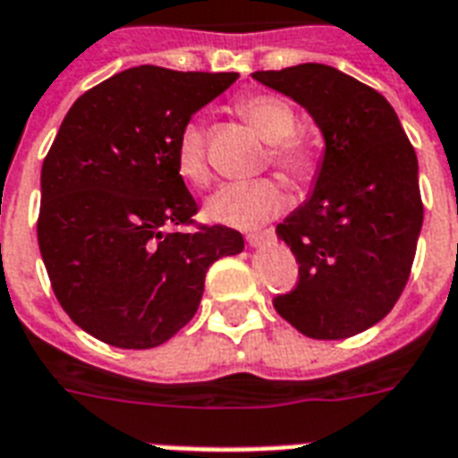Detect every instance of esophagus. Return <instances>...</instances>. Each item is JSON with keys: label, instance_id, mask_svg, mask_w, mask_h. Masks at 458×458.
Returning a JSON list of instances; mask_svg holds the SVG:
<instances>
[{"label": "esophagus", "instance_id": "obj_1", "mask_svg": "<svg viewBox=\"0 0 458 458\" xmlns=\"http://www.w3.org/2000/svg\"><path fill=\"white\" fill-rule=\"evenodd\" d=\"M268 237H271V230H264V233H250V235H247V244H250V247H261Z\"/></svg>", "mask_w": 458, "mask_h": 458}]
</instances>
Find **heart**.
<instances>
[{
  "label": "heart",
  "instance_id": "obj_1",
  "mask_svg": "<svg viewBox=\"0 0 458 458\" xmlns=\"http://www.w3.org/2000/svg\"><path fill=\"white\" fill-rule=\"evenodd\" d=\"M237 114L254 131L271 142L273 164L294 175L311 171L313 152L304 140L294 138V111L293 106L273 95H251L237 102ZM175 165L182 178L194 187L208 182L207 145L204 128L199 123H187L178 135L175 145ZM287 197L283 187L271 178L237 180L223 185L207 201V218L228 228L254 230L271 221L285 208Z\"/></svg>",
  "mask_w": 458,
  "mask_h": 458
}]
</instances>
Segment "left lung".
Wrapping results in <instances>:
<instances>
[{
    "label": "left lung",
    "instance_id": "8db88e82",
    "mask_svg": "<svg viewBox=\"0 0 458 458\" xmlns=\"http://www.w3.org/2000/svg\"><path fill=\"white\" fill-rule=\"evenodd\" d=\"M323 135L309 199L278 223L300 283L276 311L313 340H344L392 311L411 273L423 204L419 158L380 92L326 64L251 73Z\"/></svg>",
    "mask_w": 458,
    "mask_h": 458
}]
</instances>
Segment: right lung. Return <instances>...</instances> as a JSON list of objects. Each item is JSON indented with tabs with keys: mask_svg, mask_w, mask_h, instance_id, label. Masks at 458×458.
<instances>
[{
	"mask_svg": "<svg viewBox=\"0 0 458 458\" xmlns=\"http://www.w3.org/2000/svg\"><path fill=\"white\" fill-rule=\"evenodd\" d=\"M237 73L135 66L78 97L42 164L38 242L75 326L121 349H152L197 313L208 266L244 250L225 225L165 233L197 214L175 145Z\"/></svg>",
	"mask_w": 458,
	"mask_h": 458,
	"instance_id": "1",
	"label": "right lung"
}]
</instances>
